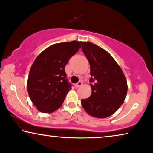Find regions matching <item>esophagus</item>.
<instances>
[{
	"label": "esophagus",
	"mask_w": 153,
	"mask_h": 153,
	"mask_svg": "<svg viewBox=\"0 0 153 153\" xmlns=\"http://www.w3.org/2000/svg\"><path fill=\"white\" fill-rule=\"evenodd\" d=\"M82 85V82H80V81H79L78 83H76V84L75 85V88H79V87H80Z\"/></svg>",
	"instance_id": "1"
}]
</instances>
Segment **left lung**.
<instances>
[{"label":"left lung","instance_id":"obj_1","mask_svg":"<svg viewBox=\"0 0 153 153\" xmlns=\"http://www.w3.org/2000/svg\"><path fill=\"white\" fill-rule=\"evenodd\" d=\"M82 50L90 65L92 93L82 99L83 109L92 117L106 118L123 103L128 86L125 75L107 51L89 42H81Z\"/></svg>","mask_w":153,"mask_h":153}]
</instances>
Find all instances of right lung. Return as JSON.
Masks as SVG:
<instances>
[{
    "label": "right lung",
    "instance_id": "obj_1",
    "mask_svg": "<svg viewBox=\"0 0 153 153\" xmlns=\"http://www.w3.org/2000/svg\"><path fill=\"white\" fill-rule=\"evenodd\" d=\"M81 42L55 44L44 50L34 60L27 80V91L39 111L51 113L62 105L71 89L65 72L69 59L80 48Z\"/></svg>",
    "mask_w": 153,
    "mask_h": 153
}]
</instances>
